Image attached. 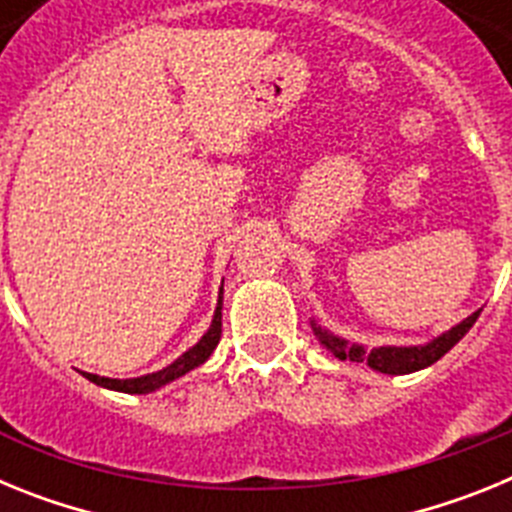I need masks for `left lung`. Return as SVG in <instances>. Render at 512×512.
Listing matches in <instances>:
<instances>
[{
    "instance_id": "1",
    "label": "left lung",
    "mask_w": 512,
    "mask_h": 512,
    "mask_svg": "<svg viewBox=\"0 0 512 512\" xmlns=\"http://www.w3.org/2000/svg\"><path fill=\"white\" fill-rule=\"evenodd\" d=\"M479 312H472L467 320H461L459 325H454L451 330H446L443 336L433 338L431 343H425V346H382V348H372V351H366L364 346H348L343 338L330 336L328 330L318 328L315 325V336L320 338L325 348H328L330 354L336 356V359H348V361H366V364L377 369L382 374H410L418 372V369H425V366L436 364L443 354H449L451 348L461 341V338L467 336L469 328L477 323Z\"/></svg>"
}]
</instances>
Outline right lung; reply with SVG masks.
<instances>
[{"instance_id": "obj_1", "label": "right lung", "mask_w": 512, "mask_h": 512, "mask_svg": "<svg viewBox=\"0 0 512 512\" xmlns=\"http://www.w3.org/2000/svg\"><path fill=\"white\" fill-rule=\"evenodd\" d=\"M220 333H223V289H220V300H217V310L215 318H212L210 330H207L202 341L197 346H192L187 354H182L174 364H169L161 372L146 374V377L138 379H110V377H99V374H89L84 372V377L89 382L99 384V387H107V390H117V392H128V395H146V392L158 390V387H164V384L174 382V379L184 377L187 372H192L194 366H200L202 361L210 359V354L215 351V346L220 343Z\"/></svg>"}]
</instances>
